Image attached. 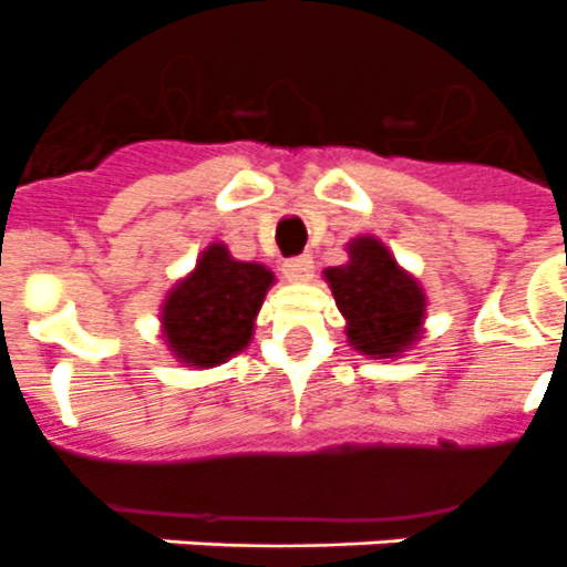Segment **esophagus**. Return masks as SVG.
<instances>
[{
    "mask_svg": "<svg viewBox=\"0 0 567 567\" xmlns=\"http://www.w3.org/2000/svg\"><path fill=\"white\" fill-rule=\"evenodd\" d=\"M315 260L309 255H295V258L284 260V278L292 280V284H303V280L312 278Z\"/></svg>",
    "mask_w": 567,
    "mask_h": 567,
    "instance_id": "esophagus-1",
    "label": "esophagus"
}]
</instances>
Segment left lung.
Here are the masks:
<instances>
[{"label":"left lung","mask_w":567,"mask_h":567,"mask_svg":"<svg viewBox=\"0 0 567 567\" xmlns=\"http://www.w3.org/2000/svg\"><path fill=\"white\" fill-rule=\"evenodd\" d=\"M346 252V264L323 272L346 318V338L369 358H398L423 332V287L372 235L354 238Z\"/></svg>","instance_id":"obj_1"}]
</instances>
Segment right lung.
<instances>
[{
  "label": "right lung",
  "mask_w": 567,
  "mask_h": 567,
  "mask_svg": "<svg viewBox=\"0 0 567 567\" xmlns=\"http://www.w3.org/2000/svg\"><path fill=\"white\" fill-rule=\"evenodd\" d=\"M275 275L255 260H235L224 244H209L187 278L169 289L162 334L187 365L209 369L244 352Z\"/></svg>",
  "instance_id": "right-lung-1"
}]
</instances>
